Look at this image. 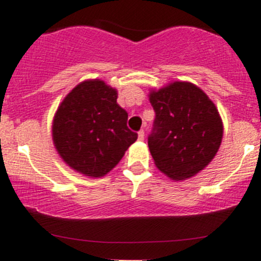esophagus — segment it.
<instances>
[{"label": "esophagus", "mask_w": 261, "mask_h": 261, "mask_svg": "<svg viewBox=\"0 0 261 261\" xmlns=\"http://www.w3.org/2000/svg\"><path fill=\"white\" fill-rule=\"evenodd\" d=\"M145 139V131L144 130H140L139 131V140L140 141H142V140Z\"/></svg>", "instance_id": "34e87169"}]
</instances>
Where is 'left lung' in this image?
Masks as SVG:
<instances>
[{
	"mask_svg": "<svg viewBox=\"0 0 261 261\" xmlns=\"http://www.w3.org/2000/svg\"><path fill=\"white\" fill-rule=\"evenodd\" d=\"M149 100L156 116L147 144L156 167L175 181L195 176L215 158L223 140L215 103L186 81L151 90Z\"/></svg>",
	"mask_w": 261,
	"mask_h": 261,
	"instance_id": "left-lung-1",
	"label": "left lung"
}]
</instances>
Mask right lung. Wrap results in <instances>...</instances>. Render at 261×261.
<instances>
[{
    "instance_id": "add662e5",
    "label": "right lung",
    "mask_w": 261,
    "mask_h": 261,
    "mask_svg": "<svg viewBox=\"0 0 261 261\" xmlns=\"http://www.w3.org/2000/svg\"><path fill=\"white\" fill-rule=\"evenodd\" d=\"M127 112L117 103V90L105 81L86 80L60 103L52 121V140L66 165L90 177H102L138 140L127 127Z\"/></svg>"
}]
</instances>
